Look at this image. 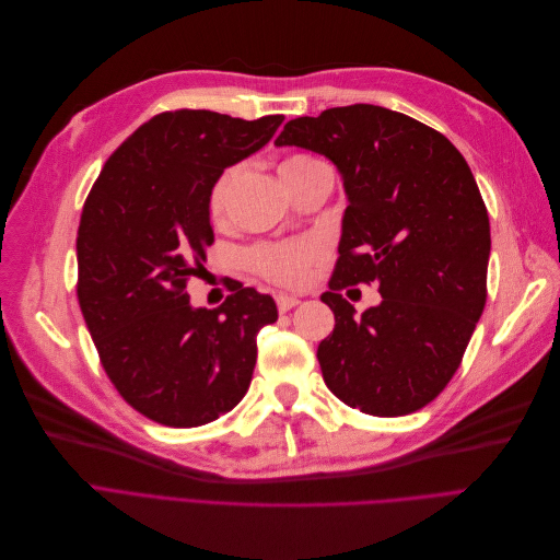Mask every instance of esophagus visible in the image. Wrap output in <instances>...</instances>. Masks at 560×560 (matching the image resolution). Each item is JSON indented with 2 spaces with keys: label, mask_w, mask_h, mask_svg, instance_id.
Masks as SVG:
<instances>
[{
  "label": "esophagus",
  "mask_w": 560,
  "mask_h": 560,
  "mask_svg": "<svg viewBox=\"0 0 560 560\" xmlns=\"http://www.w3.org/2000/svg\"><path fill=\"white\" fill-rule=\"evenodd\" d=\"M301 301L296 299V296H289V294H278L276 296V305H278V310L280 312H287V310H291V307H296Z\"/></svg>",
  "instance_id": "esophagus-1"
}]
</instances>
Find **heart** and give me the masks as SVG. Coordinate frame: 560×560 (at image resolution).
I'll return each instance as SVG.
<instances>
[{
	"instance_id": "b5f03b06",
	"label": "heart",
	"mask_w": 560,
	"mask_h": 560,
	"mask_svg": "<svg viewBox=\"0 0 560 560\" xmlns=\"http://www.w3.org/2000/svg\"><path fill=\"white\" fill-rule=\"evenodd\" d=\"M314 162L310 156H289L280 164V173L296 171L305 164ZM236 175V168H228L221 173V177L214 182L209 191V214L219 219L225 209L228 194L232 189V179ZM324 246L314 242V238H294V242H280V244H264L248 253V264L253 269L284 287H299L307 280L312 264L322 259Z\"/></svg>"
}]
</instances>
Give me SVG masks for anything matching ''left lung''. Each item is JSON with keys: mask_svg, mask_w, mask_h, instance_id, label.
<instances>
[{"mask_svg": "<svg viewBox=\"0 0 560 560\" xmlns=\"http://www.w3.org/2000/svg\"><path fill=\"white\" fill-rule=\"evenodd\" d=\"M276 145L324 154L349 207L322 301L335 330L318 343L328 389L376 417L410 415L446 387L486 307L490 219L465 162L440 131L376 104L289 120ZM376 281L360 317L340 296Z\"/></svg>", "mask_w": 560, "mask_h": 560, "instance_id": "left-lung-1", "label": "left lung"}]
</instances>
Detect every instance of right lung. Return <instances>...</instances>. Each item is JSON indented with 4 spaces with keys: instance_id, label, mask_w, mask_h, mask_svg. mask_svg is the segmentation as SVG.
Listing matches in <instances>:
<instances>
[{
    "instance_id": "right-lung-1",
    "label": "right lung",
    "mask_w": 560,
    "mask_h": 560,
    "mask_svg": "<svg viewBox=\"0 0 560 560\" xmlns=\"http://www.w3.org/2000/svg\"><path fill=\"white\" fill-rule=\"evenodd\" d=\"M284 116L257 120L205 109L159 114L104 164L77 232V296L102 366L148 419L194 429L248 392L257 332L276 301L234 284L219 310L194 307L209 191L221 173L269 143Z\"/></svg>"
}]
</instances>
